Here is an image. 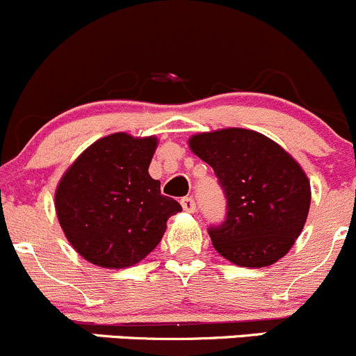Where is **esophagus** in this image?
Instances as JSON below:
<instances>
[{"label":"esophagus","mask_w":356,"mask_h":356,"mask_svg":"<svg viewBox=\"0 0 356 356\" xmlns=\"http://www.w3.org/2000/svg\"><path fill=\"white\" fill-rule=\"evenodd\" d=\"M181 204H182V208H184L186 211H189V213H193V211L196 210V201L193 200L191 196H188V198H182Z\"/></svg>","instance_id":"34e87169"}]
</instances>
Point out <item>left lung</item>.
<instances>
[{"label":"left lung","mask_w":356,"mask_h":356,"mask_svg":"<svg viewBox=\"0 0 356 356\" xmlns=\"http://www.w3.org/2000/svg\"><path fill=\"white\" fill-rule=\"evenodd\" d=\"M189 148L213 168L227 213L208 234L215 250L239 267L281 260L303 231L310 181L296 160L260 132L231 127L201 132Z\"/></svg>","instance_id":"8db88e82"}]
</instances>
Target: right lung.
<instances>
[{
  "instance_id": "add662e5",
  "label": "right lung",
  "mask_w": 356,
  "mask_h": 356,
  "mask_svg": "<svg viewBox=\"0 0 356 356\" xmlns=\"http://www.w3.org/2000/svg\"><path fill=\"white\" fill-rule=\"evenodd\" d=\"M156 138L115 132L68 167L55 193L58 222L74 250L103 268L132 267L155 250L182 210L163 196L148 167Z\"/></svg>"
}]
</instances>
